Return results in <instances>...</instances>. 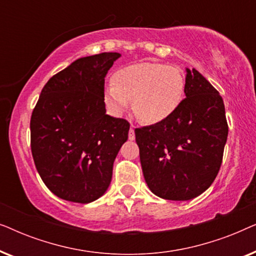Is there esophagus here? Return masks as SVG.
Segmentation results:
<instances>
[{
    "mask_svg": "<svg viewBox=\"0 0 256 256\" xmlns=\"http://www.w3.org/2000/svg\"><path fill=\"white\" fill-rule=\"evenodd\" d=\"M128 138L130 140V141H134V140H135V132H134V126H132L130 129H129Z\"/></svg>",
    "mask_w": 256,
    "mask_h": 256,
    "instance_id": "1",
    "label": "esophagus"
}]
</instances>
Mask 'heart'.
Masks as SVG:
<instances>
[{"label":"heart","mask_w":256,"mask_h":256,"mask_svg":"<svg viewBox=\"0 0 256 256\" xmlns=\"http://www.w3.org/2000/svg\"><path fill=\"white\" fill-rule=\"evenodd\" d=\"M185 94V80L180 70L156 62H143L121 68L114 82L104 88V101L114 114H122L132 100L140 121L160 124L180 108Z\"/></svg>","instance_id":"heart-1"}]
</instances>
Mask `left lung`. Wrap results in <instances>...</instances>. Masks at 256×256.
Returning <instances> with one entry per match:
<instances>
[{
    "label": "left lung",
    "instance_id": "obj_1",
    "mask_svg": "<svg viewBox=\"0 0 256 256\" xmlns=\"http://www.w3.org/2000/svg\"><path fill=\"white\" fill-rule=\"evenodd\" d=\"M228 126L218 90L186 68L185 99L160 124L136 128L143 176L152 194L190 200L211 186L222 162Z\"/></svg>",
    "mask_w": 256,
    "mask_h": 256
}]
</instances>
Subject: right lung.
<instances>
[{
    "instance_id": "add662e5",
    "label": "right lung",
    "mask_w": 256,
    "mask_h": 256,
    "mask_svg": "<svg viewBox=\"0 0 256 256\" xmlns=\"http://www.w3.org/2000/svg\"><path fill=\"white\" fill-rule=\"evenodd\" d=\"M118 52L76 59L42 90L30 121L31 152L48 190L73 202H94L110 186L129 122L106 114L104 76Z\"/></svg>"
}]
</instances>
